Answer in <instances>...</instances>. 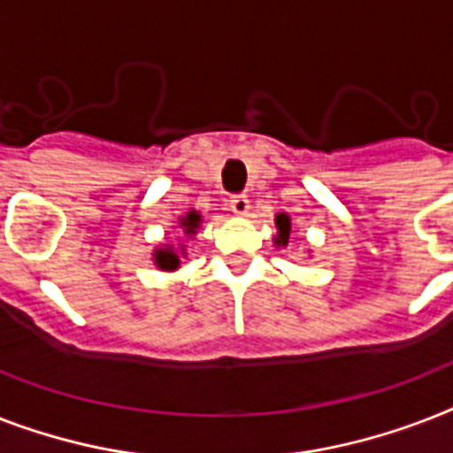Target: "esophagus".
<instances>
[{"instance_id": "1", "label": "esophagus", "mask_w": 453, "mask_h": 453, "mask_svg": "<svg viewBox=\"0 0 453 453\" xmlns=\"http://www.w3.org/2000/svg\"><path fill=\"white\" fill-rule=\"evenodd\" d=\"M227 209H230L234 216H247L249 199L244 197V195H234V197L227 199Z\"/></svg>"}]
</instances>
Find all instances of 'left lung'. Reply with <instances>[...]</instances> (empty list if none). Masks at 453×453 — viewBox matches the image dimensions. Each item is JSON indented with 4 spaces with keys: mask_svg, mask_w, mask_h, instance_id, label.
<instances>
[{
    "mask_svg": "<svg viewBox=\"0 0 453 453\" xmlns=\"http://www.w3.org/2000/svg\"><path fill=\"white\" fill-rule=\"evenodd\" d=\"M275 226H277V234H275V247H287L289 244V234H291V219L289 213H277L275 216Z\"/></svg>",
    "mask_w": 453,
    "mask_h": 453,
    "instance_id": "8db88e82",
    "label": "left lung"
}]
</instances>
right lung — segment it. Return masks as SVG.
<instances>
[{
  "label": "right lung",
  "instance_id": "add662e5",
  "mask_svg": "<svg viewBox=\"0 0 453 453\" xmlns=\"http://www.w3.org/2000/svg\"><path fill=\"white\" fill-rule=\"evenodd\" d=\"M199 226H202V213L195 211V209L185 211V216L178 219V230L183 233V237H195ZM180 256H185V244H178V247L164 244V247H157L152 251V261L162 273H173V270L180 268Z\"/></svg>",
  "mask_w": 453,
  "mask_h": 453
}]
</instances>
